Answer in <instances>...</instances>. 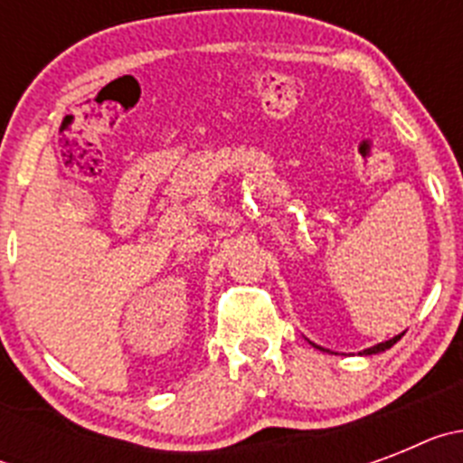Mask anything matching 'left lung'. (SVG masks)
<instances>
[{
	"instance_id": "1",
	"label": "left lung",
	"mask_w": 463,
	"mask_h": 463,
	"mask_svg": "<svg viewBox=\"0 0 463 463\" xmlns=\"http://www.w3.org/2000/svg\"><path fill=\"white\" fill-rule=\"evenodd\" d=\"M401 336H403V334H399V336H394V338H390V341H384V343H378V345H373V347H369V350H364V354H378V353H384V350H390L392 345H394L396 341H401ZM317 347V345H315ZM322 350V347H320Z\"/></svg>"
}]
</instances>
